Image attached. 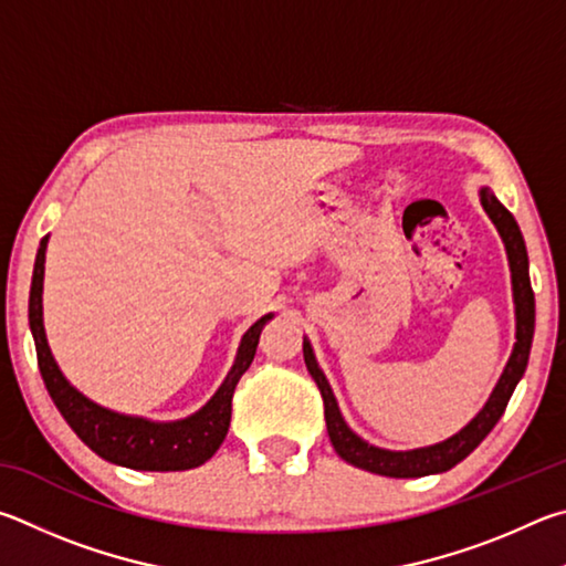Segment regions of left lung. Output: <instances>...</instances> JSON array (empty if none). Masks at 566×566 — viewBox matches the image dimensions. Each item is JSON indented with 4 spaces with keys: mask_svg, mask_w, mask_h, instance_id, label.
Instances as JSON below:
<instances>
[{
    "mask_svg": "<svg viewBox=\"0 0 566 566\" xmlns=\"http://www.w3.org/2000/svg\"><path fill=\"white\" fill-rule=\"evenodd\" d=\"M480 203L484 213L490 216V221L497 228V233L504 243L512 273V298H514V345L510 353V360L504 365L497 385L490 392L484 408L474 415V418L464 424L460 432H454L452 438L428 444V448H415V450H385L375 448V444L365 442L360 434H355L348 422H345L343 412L335 400L333 388L325 373L321 370L318 360H315L313 345L308 338H303V358L308 365V373L313 380L318 382L323 405H325V424H328V434L335 452L340 458L353 464V468L368 470L373 474H385V478H424V474H440L452 470L454 464L462 462L468 454L478 448V444L488 438L494 424L502 418L504 408L512 398L514 388L522 380L524 370H527L530 348L534 338V293L530 283V258L527 245L514 216L500 203V198L490 191V186L480 188Z\"/></svg>",
    "mask_w": 566,
    "mask_h": 566,
    "instance_id": "obj_1",
    "label": "left lung"
}]
</instances>
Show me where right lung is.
<instances>
[{
  "mask_svg": "<svg viewBox=\"0 0 566 566\" xmlns=\"http://www.w3.org/2000/svg\"><path fill=\"white\" fill-rule=\"evenodd\" d=\"M46 243L49 235L42 238L34 261L32 291H29V328L34 335L39 373H42L44 385L56 410L69 422L78 440L86 448H92L98 458L106 462L122 464L128 470L144 472H181L193 470L206 460H211L216 450L226 440L228 424H231V400L233 390L241 375L253 363V355L261 338L263 325L273 318V313L263 315L251 328L243 333L241 345H238L235 360L228 370L221 388L213 392L201 410L188 415L184 420L174 422H154L138 415H124L116 410L102 408L94 400H88L84 392H78L72 382L64 378L46 343L44 331V261H46Z\"/></svg>",
  "mask_w": 566,
  "mask_h": 566,
  "instance_id": "add662e5",
  "label": "right lung"
}]
</instances>
